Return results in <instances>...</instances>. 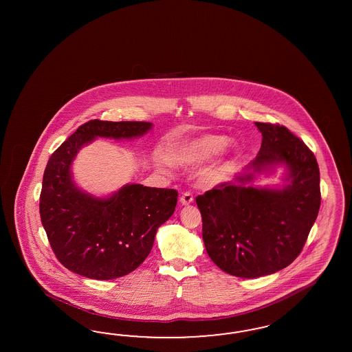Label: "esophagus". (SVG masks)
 <instances>
[{"mask_svg":"<svg viewBox=\"0 0 352 352\" xmlns=\"http://www.w3.org/2000/svg\"><path fill=\"white\" fill-rule=\"evenodd\" d=\"M179 201H181V204H183V205H190V204L193 203V196H192V193H190V192H184V193L182 195Z\"/></svg>","mask_w":352,"mask_h":352,"instance_id":"1","label":"esophagus"}]
</instances>
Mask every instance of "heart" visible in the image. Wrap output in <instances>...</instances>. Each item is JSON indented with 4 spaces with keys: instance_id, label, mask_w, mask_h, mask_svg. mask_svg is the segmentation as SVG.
<instances>
[{
    "instance_id": "heart-1",
    "label": "heart",
    "mask_w": 352,
    "mask_h": 352,
    "mask_svg": "<svg viewBox=\"0 0 352 352\" xmlns=\"http://www.w3.org/2000/svg\"><path fill=\"white\" fill-rule=\"evenodd\" d=\"M228 138L218 134H205L184 142L173 152V160L178 165L190 166L205 161L217 160L205 170L204 178L210 184L224 181L232 170L237 157V147L228 144Z\"/></svg>"
}]
</instances>
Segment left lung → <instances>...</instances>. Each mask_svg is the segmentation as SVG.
<instances>
[{
	"mask_svg": "<svg viewBox=\"0 0 352 352\" xmlns=\"http://www.w3.org/2000/svg\"><path fill=\"white\" fill-rule=\"evenodd\" d=\"M262 144L234 182L196 197L208 256L232 276L254 278L289 266L302 252L319 213L320 171L315 155L285 126L256 122ZM284 166L281 189L253 188L258 172Z\"/></svg>",
	"mask_w": 352,
	"mask_h": 352,
	"instance_id": "obj_1",
	"label": "left lung"
}]
</instances>
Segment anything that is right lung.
Masks as SVG:
<instances>
[{
	"instance_id": "add662e5",
	"label": "right lung",
	"mask_w": 352,
	"mask_h": 352,
	"mask_svg": "<svg viewBox=\"0 0 352 352\" xmlns=\"http://www.w3.org/2000/svg\"><path fill=\"white\" fill-rule=\"evenodd\" d=\"M151 122L91 120L56 149L43 173L40 215L49 243L69 271L94 280L125 276L143 263L156 231L170 218L178 192L126 184L107 197L76 186L72 162L96 138L133 139Z\"/></svg>"
}]
</instances>
